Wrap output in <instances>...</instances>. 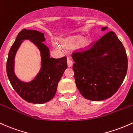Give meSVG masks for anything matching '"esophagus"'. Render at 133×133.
Segmentation results:
<instances>
[{
  "mask_svg": "<svg viewBox=\"0 0 133 133\" xmlns=\"http://www.w3.org/2000/svg\"><path fill=\"white\" fill-rule=\"evenodd\" d=\"M67 64H68V67H71V66H72L73 64H74V62H73V61L71 60V59H68V61H67Z\"/></svg>",
  "mask_w": 133,
  "mask_h": 133,
  "instance_id": "esophagus-1",
  "label": "esophagus"
}]
</instances>
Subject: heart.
Wrapping results in <instances>:
<instances>
[{
	"instance_id": "b5f03b06",
	"label": "heart",
	"mask_w": 133,
	"mask_h": 133,
	"mask_svg": "<svg viewBox=\"0 0 133 133\" xmlns=\"http://www.w3.org/2000/svg\"><path fill=\"white\" fill-rule=\"evenodd\" d=\"M76 43H80V41H79V40H77V41H76ZM53 46H54L55 47L58 48V45L56 44V43H54V44H53Z\"/></svg>"
}]
</instances>
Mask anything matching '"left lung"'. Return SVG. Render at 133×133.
Segmentation results:
<instances>
[{
  "instance_id": "left-lung-1",
  "label": "left lung",
  "mask_w": 133,
  "mask_h": 133,
  "mask_svg": "<svg viewBox=\"0 0 133 133\" xmlns=\"http://www.w3.org/2000/svg\"><path fill=\"white\" fill-rule=\"evenodd\" d=\"M106 29L104 27L102 30ZM71 56L75 62L73 70L76 85L87 99L100 101L111 97L126 75V50L113 31L107 32L89 48L75 51Z\"/></svg>"
}]
</instances>
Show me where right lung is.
I'll use <instances>...</instances> for the list:
<instances>
[{
  "label": "right lung",
  "mask_w": 133,
  "mask_h": 133,
  "mask_svg": "<svg viewBox=\"0 0 133 133\" xmlns=\"http://www.w3.org/2000/svg\"><path fill=\"white\" fill-rule=\"evenodd\" d=\"M29 39L35 44L41 51L42 68L37 77L29 83L19 81L14 71V57L22 40ZM44 34L36 30L24 29L19 32L9 52L6 71L10 84L21 97L28 102L41 104L54 97L58 83L67 68L66 56L60 58H50V50L43 42Z\"/></svg>",
  "instance_id": "right-lung-1"
}]
</instances>
